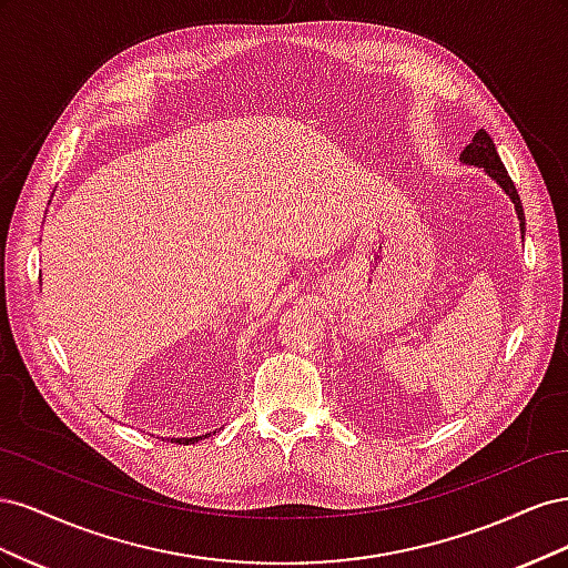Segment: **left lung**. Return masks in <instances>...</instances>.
<instances>
[{"label":"left lung","instance_id":"left-lung-1","mask_svg":"<svg viewBox=\"0 0 568 568\" xmlns=\"http://www.w3.org/2000/svg\"><path fill=\"white\" fill-rule=\"evenodd\" d=\"M462 161H464V163H471V165H478V168H484L486 173L505 189V192L509 194V199L514 201V209H517V215H519V220H521V230H524L526 217H524L519 192H517V186H514L511 178L507 175V168L503 165L500 156H497L495 144H493L490 134H488L486 130H478V132L471 136V144L462 151Z\"/></svg>","mask_w":568,"mask_h":568}]
</instances>
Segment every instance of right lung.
I'll use <instances>...</instances> for the list:
<instances>
[{
	"mask_svg": "<svg viewBox=\"0 0 568 568\" xmlns=\"http://www.w3.org/2000/svg\"><path fill=\"white\" fill-rule=\"evenodd\" d=\"M205 436H211V434H205ZM199 438H203V436H196V438H170V440H175V443H184V445H189V443H196Z\"/></svg>",
	"mask_w": 568,
	"mask_h": 568,
	"instance_id": "1",
	"label": "right lung"
}]
</instances>
